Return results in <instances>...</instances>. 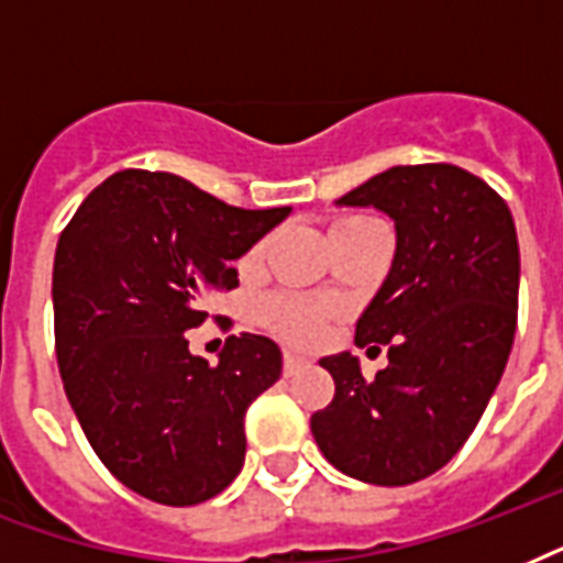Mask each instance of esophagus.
Masks as SVG:
<instances>
[{"label": "esophagus", "mask_w": 563, "mask_h": 563, "mask_svg": "<svg viewBox=\"0 0 563 563\" xmlns=\"http://www.w3.org/2000/svg\"><path fill=\"white\" fill-rule=\"evenodd\" d=\"M303 365H307V360H303V356H298L295 351L283 353V374L286 376H295L300 368H303Z\"/></svg>", "instance_id": "1"}]
</instances>
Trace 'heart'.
Returning a JSON list of instances; mask_svg holds the SVG:
<instances>
[{
  "label": "heart",
  "instance_id": "obj_1",
  "mask_svg": "<svg viewBox=\"0 0 563 563\" xmlns=\"http://www.w3.org/2000/svg\"><path fill=\"white\" fill-rule=\"evenodd\" d=\"M371 224H376V219H368V216H344V219L335 221L330 233H351V230L371 228ZM256 316H260V321L268 330H274L283 339L316 342L318 335L324 333L330 309L321 300L300 298V295H268V298L260 300Z\"/></svg>",
  "mask_w": 563,
  "mask_h": 563
}]
</instances>
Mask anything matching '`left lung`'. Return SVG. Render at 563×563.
I'll use <instances>...</instances> for the list:
<instances>
[{
	"label": "left lung",
	"mask_w": 563,
	"mask_h": 563,
	"mask_svg": "<svg viewBox=\"0 0 563 563\" xmlns=\"http://www.w3.org/2000/svg\"><path fill=\"white\" fill-rule=\"evenodd\" d=\"M335 203L376 207L397 230L391 272L356 321V344H385L388 365L365 379L351 353L324 356L335 397L309 423L342 473L411 485L462 450L506 371L520 289L515 219L485 180L450 163L391 166Z\"/></svg>",
	"instance_id": "1"
}]
</instances>
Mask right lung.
Wrapping results in <instances>:
<instances>
[{"instance_id":"add662e5","label":"right lung","mask_w":563,"mask_h":563,"mask_svg":"<svg viewBox=\"0 0 563 563\" xmlns=\"http://www.w3.org/2000/svg\"><path fill=\"white\" fill-rule=\"evenodd\" d=\"M291 207L242 210L169 172L92 189L55 251V351L84 435L125 488L198 506L245 464L247 406L280 379V347L230 335L219 365L189 353L203 298L236 289L233 260Z\"/></svg>"}]
</instances>
